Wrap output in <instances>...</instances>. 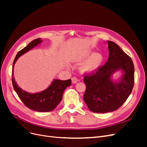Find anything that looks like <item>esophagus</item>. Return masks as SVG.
<instances>
[{
  "label": "esophagus",
  "mask_w": 147,
  "mask_h": 147,
  "mask_svg": "<svg viewBox=\"0 0 147 147\" xmlns=\"http://www.w3.org/2000/svg\"><path fill=\"white\" fill-rule=\"evenodd\" d=\"M78 78L77 77H75L72 78V82L73 83H77L78 82Z\"/></svg>",
  "instance_id": "1"
}]
</instances>
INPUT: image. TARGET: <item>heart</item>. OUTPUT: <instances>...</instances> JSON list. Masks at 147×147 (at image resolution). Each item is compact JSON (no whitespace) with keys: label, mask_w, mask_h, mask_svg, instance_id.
<instances>
[{"label":"heart","mask_w":147,"mask_h":147,"mask_svg":"<svg viewBox=\"0 0 147 147\" xmlns=\"http://www.w3.org/2000/svg\"><path fill=\"white\" fill-rule=\"evenodd\" d=\"M78 61H86L83 64L82 69L85 72H94L99 69L104 61V57L99 53H94L89 50L78 57Z\"/></svg>","instance_id":"obj_1"}]
</instances>
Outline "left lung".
<instances>
[{
	"mask_svg": "<svg viewBox=\"0 0 147 147\" xmlns=\"http://www.w3.org/2000/svg\"><path fill=\"white\" fill-rule=\"evenodd\" d=\"M109 56L104 65L84 76L86 89L83 99L88 109L95 113L117 110L131 94L134 84V66L131 57L115 43L107 41ZM119 71L121 77L113 80Z\"/></svg>",
	"mask_w": 147,
	"mask_h": 147,
	"instance_id": "left-lung-1",
	"label": "left lung"
}]
</instances>
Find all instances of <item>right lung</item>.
<instances>
[{"mask_svg": "<svg viewBox=\"0 0 147 147\" xmlns=\"http://www.w3.org/2000/svg\"><path fill=\"white\" fill-rule=\"evenodd\" d=\"M42 42L40 38L35 39L17 53L13 63L12 83L15 92L27 107L37 112H47L54 110L59 104L65 88L71 85V80H61L53 79L50 85L45 90L30 93L23 90L18 86L14 78V66L17 60L22 55L40 45Z\"/></svg>", "mask_w": 147, "mask_h": 147, "instance_id": "1", "label": "right lung"}]
</instances>
